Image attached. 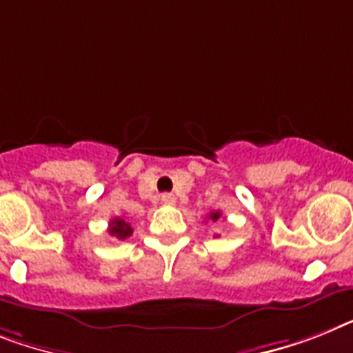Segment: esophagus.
<instances>
[{
  "label": "esophagus",
  "mask_w": 353,
  "mask_h": 353,
  "mask_svg": "<svg viewBox=\"0 0 353 353\" xmlns=\"http://www.w3.org/2000/svg\"><path fill=\"white\" fill-rule=\"evenodd\" d=\"M174 200H176V198H174V194H171V193L162 194V202H164L165 205H173Z\"/></svg>",
  "instance_id": "obj_1"
}]
</instances>
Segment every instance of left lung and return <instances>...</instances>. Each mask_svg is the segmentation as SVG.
Masks as SVG:
<instances>
[{
  "mask_svg": "<svg viewBox=\"0 0 353 353\" xmlns=\"http://www.w3.org/2000/svg\"><path fill=\"white\" fill-rule=\"evenodd\" d=\"M220 216H222V212H220V211H212L211 214H209V218H211L212 222H216V220H218V218H220Z\"/></svg>",
  "mask_w": 353,
  "mask_h": 353,
  "instance_id": "1",
  "label": "left lung"
}]
</instances>
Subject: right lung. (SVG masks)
<instances>
[{
	"label": "right lung",
	"instance_id": "add662e5",
	"mask_svg": "<svg viewBox=\"0 0 353 353\" xmlns=\"http://www.w3.org/2000/svg\"><path fill=\"white\" fill-rule=\"evenodd\" d=\"M108 232L119 238V240H126L128 236L133 234V229H131V225L124 218H113L112 222H110V227H108Z\"/></svg>",
	"mask_w": 353,
	"mask_h": 353
}]
</instances>
